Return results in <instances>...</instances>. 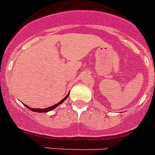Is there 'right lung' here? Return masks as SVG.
Instances as JSON below:
<instances>
[{
    "instance_id": "add662e5",
    "label": "right lung",
    "mask_w": 155,
    "mask_h": 155,
    "mask_svg": "<svg viewBox=\"0 0 155 155\" xmlns=\"http://www.w3.org/2000/svg\"><path fill=\"white\" fill-rule=\"evenodd\" d=\"M68 95H69V94H68V95L66 96V97H64V99H62V100H61V101H60L59 103H58V104H54V105L51 106V107H48V108H45V109H33V108H31V107H28V106H26V104H24V105H25V107H27V108L29 109V110H32V111H33V112H36V113H45V112H48V111H50V110H54V109L55 108V107H57L58 105H60V104H62V103L64 102V101H65L66 99H67V97H68Z\"/></svg>"
}]
</instances>
